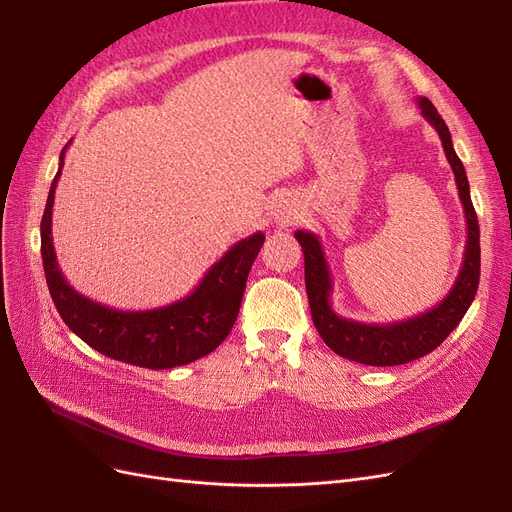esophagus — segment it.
Wrapping results in <instances>:
<instances>
[{
    "label": "esophagus",
    "instance_id": "obj_1",
    "mask_svg": "<svg viewBox=\"0 0 512 512\" xmlns=\"http://www.w3.org/2000/svg\"><path fill=\"white\" fill-rule=\"evenodd\" d=\"M275 222L282 224V226H288L292 224L294 220L299 218V205L294 203V200H280V203L275 205Z\"/></svg>",
    "mask_w": 512,
    "mask_h": 512
}]
</instances>
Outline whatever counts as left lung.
Instances as JSON below:
<instances>
[{
  "instance_id": "1",
  "label": "left lung",
  "mask_w": 512,
  "mask_h": 512,
  "mask_svg": "<svg viewBox=\"0 0 512 512\" xmlns=\"http://www.w3.org/2000/svg\"><path fill=\"white\" fill-rule=\"evenodd\" d=\"M418 108H421L423 117L436 128L440 136L446 160L453 168L459 200L468 224L466 252H463L461 269L446 297L438 305L427 309V312L393 324H367L348 320L335 314V309L331 307L333 280L318 235L309 230L294 232V237L301 243L305 256V288L309 309H312L314 327L324 339V344H327L335 354L344 356V359H350L354 363L391 367L421 359V356L436 350L444 339L453 333V329L461 322V318L466 316L468 307L476 297V288L480 280V230L470 198L466 168H463L461 160L457 158L451 132H448L444 119L438 115L436 106L427 98H418Z\"/></svg>"
}]
</instances>
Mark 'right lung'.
Masks as SVG:
<instances>
[{
  "label": "right lung",
  "instance_id": "right-lung-1",
  "mask_svg": "<svg viewBox=\"0 0 512 512\" xmlns=\"http://www.w3.org/2000/svg\"><path fill=\"white\" fill-rule=\"evenodd\" d=\"M70 143L72 141H68V145ZM68 145L61 149L57 175L51 183L40 222L44 275L61 320L87 346L102 352L108 359L136 367L170 369L188 365L213 352L228 337L239 316L247 275L265 243V235L254 232L237 241L205 273L188 297L175 303L143 309V312H123V309L102 305L68 284L57 265L53 247L55 188L64 168Z\"/></svg>",
  "mask_w": 512,
  "mask_h": 512
}]
</instances>
